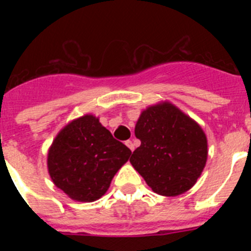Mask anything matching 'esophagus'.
<instances>
[{
	"instance_id": "1",
	"label": "esophagus",
	"mask_w": 251,
	"mask_h": 251,
	"mask_svg": "<svg viewBox=\"0 0 251 251\" xmlns=\"http://www.w3.org/2000/svg\"><path fill=\"white\" fill-rule=\"evenodd\" d=\"M126 146H127L130 151H134V143H133V141H130V139L126 141Z\"/></svg>"
}]
</instances>
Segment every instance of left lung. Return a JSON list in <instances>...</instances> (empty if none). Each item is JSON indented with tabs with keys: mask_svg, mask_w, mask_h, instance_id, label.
<instances>
[{
	"mask_svg": "<svg viewBox=\"0 0 251 251\" xmlns=\"http://www.w3.org/2000/svg\"><path fill=\"white\" fill-rule=\"evenodd\" d=\"M134 134L141 146L129 161L156 194L177 196L196 183L207 159V139L194 119L163 101L141 113Z\"/></svg>",
	"mask_w": 251,
	"mask_h": 251,
	"instance_id": "left-lung-1",
	"label": "left lung"
}]
</instances>
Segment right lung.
Masks as SVG:
<instances>
[{"mask_svg": "<svg viewBox=\"0 0 251 251\" xmlns=\"http://www.w3.org/2000/svg\"><path fill=\"white\" fill-rule=\"evenodd\" d=\"M130 153L97 117L86 114L55 137L48 153L49 175L70 199L93 202L105 194Z\"/></svg>", "mask_w": 251, "mask_h": 251, "instance_id": "1", "label": "right lung"}]
</instances>
